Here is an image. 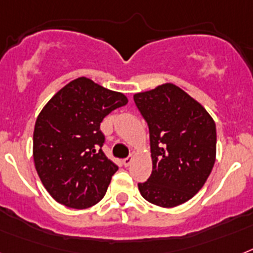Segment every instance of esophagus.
Returning a JSON list of instances; mask_svg holds the SVG:
<instances>
[{"instance_id": "esophagus-1", "label": "esophagus", "mask_w": 253, "mask_h": 253, "mask_svg": "<svg viewBox=\"0 0 253 253\" xmlns=\"http://www.w3.org/2000/svg\"><path fill=\"white\" fill-rule=\"evenodd\" d=\"M132 161H133V157H127V158H125L122 161V163H123V166L125 167H128L131 165V163H132Z\"/></svg>"}]
</instances>
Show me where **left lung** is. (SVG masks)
<instances>
[{
    "label": "left lung",
    "instance_id": "obj_1",
    "mask_svg": "<svg viewBox=\"0 0 253 253\" xmlns=\"http://www.w3.org/2000/svg\"><path fill=\"white\" fill-rule=\"evenodd\" d=\"M148 123L153 169L137 184L148 202L176 207L192 199L216 159V125L209 112L173 84L133 95Z\"/></svg>",
    "mask_w": 253,
    "mask_h": 253
}]
</instances>
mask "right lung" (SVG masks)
I'll return each mask as SVG.
<instances>
[{
    "label": "right lung",
    "instance_id": "add662e5",
    "mask_svg": "<svg viewBox=\"0 0 253 253\" xmlns=\"http://www.w3.org/2000/svg\"><path fill=\"white\" fill-rule=\"evenodd\" d=\"M122 92L80 77L59 90L38 114L33 159L50 195L71 209L100 202L118 166L101 150L100 123L127 104Z\"/></svg>",
    "mask_w": 253,
    "mask_h": 253
}]
</instances>
